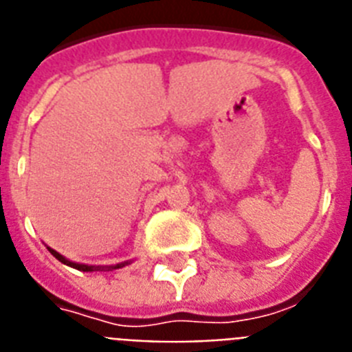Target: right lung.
<instances>
[{"instance_id":"obj_1","label":"right lung","mask_w":352,"mask_h":352,"mask_svg":"<svg viewBox=\"0 0 352 352\" xmlns=\"http://www.w3.org/2000/svg\"><path fill=\"white\" fill-rule=\"evenodd\" d=\"M49 252H51V255L53 256H56L58 261L62 262V264H67V265H70V267H74V269H78V271H102V269H108V271H113V269H120V267H124V265H127L129 264V262H122V264H117V265H104V267H99V265H87V264H78V262H70L69 258H65V256L63 255H60V253L58 252H54L53 248H47Z\"/></svg>"}]
</instances>
